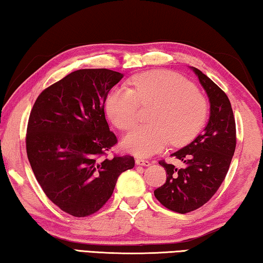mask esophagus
<instances>
[{"mask_svg": "<svg viewBox=\"0 0 263 263\" xmlns=\"http://www.w3.org/2000/svg\"><path fill=\"white\" fill-rule=\"evenodd\" d=\"M136 163L138 164V166H151V161H148V160H145V159H137Z\"/></svg>", "mask_w": 263, "mask_h": 263, "instance_id": "esophagus-1", "label": "esophagus"}]
</instances>
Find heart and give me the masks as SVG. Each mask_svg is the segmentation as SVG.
Segmentation results:
<instances>
[{
  "mask_svg": "<svg viewBox=\"0 0 263 263\" xmlns=\"http://www.w3.org/2000/svg\"><path fill=\"white\" fill-rule=\"evenodd\" d=\"M132 88L118 87L109 92L105 110L118 128L128 131L136 125L142 105H154L152 125L139 126L124 138L123 146L138 157H149L169 142L184 144L197 135L208 116V102L182 75L153 70L136 75Z\"/></svg>",
  "mask_w": 263,
  "mask_h": 263,
  "instance_id": "1",
  "label": "heart"
}]
</instances>
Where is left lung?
<instances>
[{"label": "left lung", "instance_id": "8db88e82", "mask_svg": "<svg viewBox=\"0 0 263 263\" xmlns=\"http://www.w3.org/2000/svg\"><path fill=\"white\" fill-rule=\"evenodd\" d=\"M210 101V118L204 131L172 157L183 161L177 169L164 160L159 163L167 173L164 184L154 196L169 210L188 213L204 205L219 189L232 161L237 132L229 97L197 68H193Z\"/></svg>", "mask_w": 263, "mask_h": 263}]
</instances>
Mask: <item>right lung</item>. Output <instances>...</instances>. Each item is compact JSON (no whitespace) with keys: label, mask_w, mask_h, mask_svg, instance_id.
<instances>
[{"label":"right lung","mask_w":263,"mask_h":263,"mask_svg":"<svg viewBox=\"0 0 263 263\" xmlns=\"http://www.w3.org/2000/svg\"><path fill=\"white\" fill-rule=\"evenodd\" d=\"M123 74L106 68L79 69L41 92L30 112L26 154L50 201L74 217L100 210L118 176L135 167L131 155L106 152L117 144L104 103Z\"/></svg>","instance_id":"obj_1"}]
</instances>
